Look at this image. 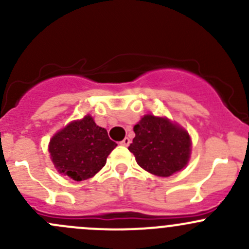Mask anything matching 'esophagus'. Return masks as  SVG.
I'll return each mask as SVG.
<instances>
[{
  "mask_svg": "<svg viewBox=\"0 0 249 249\" xmlns=\"http://www.w3.org/2000/svg\"><path fill=\"white\" fill-rule=\"evenodd\" d=\"M120 144H122V145H125V147H127V145L130 144V139H127V137H125V139L123 140L122 142H120Z\"/></svg>",
  "mask_w": 249,
  "mask_h": 249,
  "instance_id": "obj_1",
  "label": "esophagus"
}]
</instances>
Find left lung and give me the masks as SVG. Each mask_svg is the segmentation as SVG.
I'll return each mask as SVG.
<instances>
[{
    "label": "left lung",
    "instance_id": "left-lung-1",
    "mask_svg": "<svg viewBox=\"0 0 249 249\" xmlns=\"http://www.w3.org/2000/svg\"><path fill=\"white\" fill-rule=\"evenodd\" d=\"M135 139L129 150L145 171L169 177L187 165L190 137L185 130L165 118L147 114L134 126Z\"/></svg>",
    "mask_w": 249,
    "mask_h": 249
}]
</instances>
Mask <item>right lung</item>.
Listing matches in <instances>:
<instances>
[{"mask_svg":"<svg viewBox=\"0 0 249 249\" xmlns=\"http://www.w3.org/2000/svg\"><path fill=\"white\" fill-rule=\"evenodd\" d=\"M117 143L109 140L106 129L95 124L90 115L71 123L49 143V153L60 173L74 180L92 177L106 164Z\"/></svg>","mask_w":249,"mask_h":249,"instance_id":"right-lung-1","label":"right lung"}]
</instances>
